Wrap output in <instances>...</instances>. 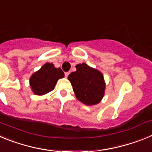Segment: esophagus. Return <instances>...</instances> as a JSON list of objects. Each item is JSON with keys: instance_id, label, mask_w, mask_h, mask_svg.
I'll return each mask as SVG.
<instances>
[{"instance_id": "obj_1", "label": "esophagus", "mask_w": 152, "mask_h": 152, "mask_svg": "<svg viewBox=\"0 0 152 152\" xmlns=\"http://www.w3.org/2000/svg\"><path fill=\"white\" fill-rule=\"evenodd\" d=\"M68 75H69V72H65V73H64V76L66 77H68Z\"/></svg>"}]
</instances>
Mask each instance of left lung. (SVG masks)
Wrapping results in <instances>:
<instances>
[{
  "label": "left lung",
  "mask_w": 152,
  "mask_h": 152,
  "mask_svg": "<svg viewBox=\"0 0 152 152\" xmlns=\"http://www.w3.org/2000/svg\"><path fill=\"white\" fill-rule=\"evenodd\" d=\"M76 69L68 75V79L77 100L88 106L100 103L106 86L103 74L85 63L77 64Z\"/></svg>",
  "instance_id": "1"
}]
</instances>
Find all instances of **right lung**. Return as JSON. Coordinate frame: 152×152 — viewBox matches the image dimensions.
Segmentation results:
<instances>
[{
    "label": "right lung",
    "mask_w": 152,
    "mask_h": 152,
    "mask_svg": "<svg viewBox=\"0 0 152 152\" xmlns=\"http://www.w3.org/2000/svg\"><path fill=\"white\" fill-rule=\"evenodd\" d=\"M60 68H55L52 63H45L29 78L31 89L36 95H44L54 89L57 80L64 77Z\"/></svg>",
    "instance_id": "1"
}]
</instances>
